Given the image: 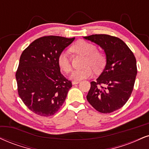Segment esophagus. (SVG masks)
<instances>
[{"mask_svg": "<svg viewBox=\"0 0 149 149\" xmlns=\"http://www.w3.org/2000/svg\"><path fill=\"white\" fill-rule=\"evenodd\" d=\"M80 82V81H76V80H74V81L72 82L73 85H76V84H78Z\"/></svg>", "mask_w": 149, "mask_h": 149, "instance_id": "esophagus-1", "label": "esophagus"}]
</instances>
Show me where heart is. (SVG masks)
<instances>
[{
	"label": "heart",
	"instance_id": "obj_1",
	"mask_svg": "<svg viewBox=\"0 0 149 149\" xmlns=\"http://www.w3.org/2000/svg\"><path fill=\"white\" fill-rule=\"evenodd\" d=\"M71 50L78 54L85 55L83 69H76L71 73V79L76 81L85 79L92 76L93 69L95 71H101L106 64V56L103 52L97 50L96 45L85 40L77 41L71 47ZM57 64L60 69L64 73H68L71 71L72 67L70 61L69 53L67 51L61 52L57 57Z\"/></svg>",
	"mask_w": 149,
	"mask_h": 149
}]
</instances>
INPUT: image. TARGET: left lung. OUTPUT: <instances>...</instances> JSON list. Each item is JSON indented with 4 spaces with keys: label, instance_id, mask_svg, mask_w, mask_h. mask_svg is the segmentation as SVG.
<instances>
[{
    "label": "left lung",
    "instance_id": "left-lung-1",
    "mask_svg": "<svg viewBox=\"0 0 149 149\" xmlns=\"http://www.w3.org/2000/svg\"><path fill=\"white\" fill-rule=\"evenodd\" d=\"M84 38L101 46L107 60L101 76L90 82L87 99L99 112H113L126 104L133 90L137 73L135 57L118 37L101 34Z\"/></svg>",
    "mask_w": 149,
    "mask_h": 149
}]
</instances>
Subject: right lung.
I'll return each mask as SVG.
<instances>
[{
	"mask_svg": "<svg viewBox=\"0 0 149 149\" xmlns=\"http://www.w3.org/2000/svg\"><path fill=\"white\" fill-rule=\"evenodd\" d=\"M73 38L44 36L30 44L20 57L16 71L19 97L29 110L42 116L55 114L63 105L69 80L60 73L57 57Z\"/></svg>",
	"mask_w": 149,
	"mask_h": 149,
	"instance_id": "add662e5",
	"label": "right lung"
}]
</instances>
